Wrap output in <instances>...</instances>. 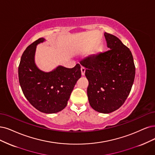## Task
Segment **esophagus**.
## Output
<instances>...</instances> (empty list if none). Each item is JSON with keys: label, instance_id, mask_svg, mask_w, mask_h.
Segmentation results:
<instances>
[{"label": "esophagus", "instance_id": "1", "mask_svg": "<svg viewBox=\"0 0 155 155\" xmlns=\"http://www.w3.org/2000/svg\"><path fill=\"white\" fill-rule=\"evenodd\" d=\"M85 68L83 66L81 67V72H82V75L84 76L85 74Z\"/></svg>", "mask_w": 155, "mask_h": 155}]
</instances>
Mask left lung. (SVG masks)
<instances>
[{
	"instance_id": "obj_1",
	"label": "left lung",
	"mask_w": 155,
	"mask_h": 155,
	"mask_svg": "<svg viewBox=\"0 0 155 155\" xmlns=\"http://www.w3.org/2000/svg\"><path fill=\"white\" fill-rule=\"evenodd\" d=\"M110 50L91 55L81 61L89 81V104L96 111L108 114L117 110L128 98L134 84L135 67L130 49L118 38L105 32Z\"/></svg>"
}]
</instances>
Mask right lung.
Returning a JSON list of instances; mask_svg holds the SVG:
<instances>
[{
	"label": "right lung",
	"instance_id": "right-lung-1",
	"mask_svg": "<svg viewBox=\"0 0 155 155\" xmlns=\"http://www.w3.org/2000/svg\"><path fill=\"white\" fill-rule=\"evenodd\" d=\"M45 41L39 38L31 44L23 53L18 66L19 82L28 102L39 111L53 114L61 111L78 80L81 77V68L77 64L73 68L59 66L46 73L34 62L36 45Z\"/></svg>",
	"mask_w": 155,
	"mask_h": 155
}]
</instances>
